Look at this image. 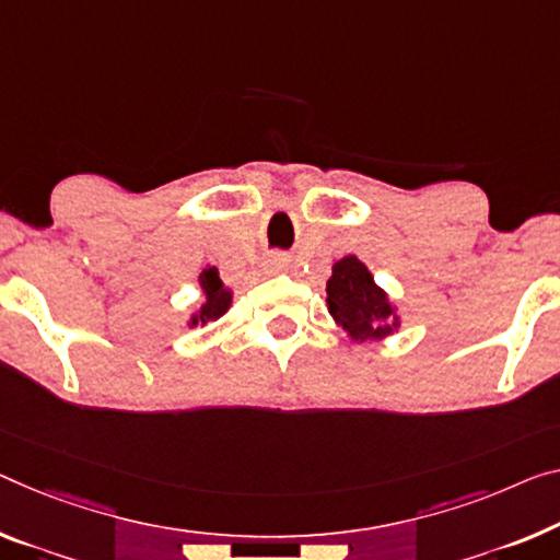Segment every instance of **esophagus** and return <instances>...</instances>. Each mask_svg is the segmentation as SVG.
<instances>
[{
    "label": "esophagus",
    "instance_id": "obj_1",
    "mask_svg": "<svg viewBox=\"0 0 560 560\" xmlns=\"http://www.w3.org/2000/svg\"><path fill=\"white\" fill-rule=\"evenodd\" d=\"M265 265H268V270H270V272H280V270L285 268V265H288V260H285V255L275 253V255H270V257H268V262H265Z\"/></svg>",
    "mask_w": 560,
    "mask_h": 560
}]
</instances>
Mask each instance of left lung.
<instances>
[{"label": "left lung", "mask_w": 560, "mask_h": 560, "mask_svg": "<svg viewBox=\"0 0 560 560\" xmlns=\"http://www.w3.org/2000/svg\"><path fill=\"white\" fill-rule=\"evenodd\" d=\"M328 307L335 320L355 340L385 338L393 332V307L385 292L375 285L373 275L358 257H342L332 265L328 280Z\"/></svg>", "instance_id": "1"}]
</instances>
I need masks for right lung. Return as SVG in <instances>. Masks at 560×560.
Here are the masks:
<instances>
[{
  "label": "right lung",
  "mask_w": 560,
  "mask_h": 560,
  "mask_svg": "<svg viewBox=\"0 0 560 560\" xmlns=\"http://www.w3.org/2000/svg\"><path fill=\"white\" fill-rule=\"evenodd\" d=\"M200 285L205 290V305L200 310V315L192 317V325L197 323H208V320H218V317L225 313L230 307V292L225 290V282L220 280V275L214 268H205L200 272Z\"/></svg>",
  "instance_id": "add662e5"
}]
</instances>
